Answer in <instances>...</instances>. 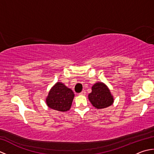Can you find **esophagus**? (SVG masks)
Returning <instances> with one entry per match:
<instances>
[{
	"instance_id": "1",
	"label": "esophagus",
	"mask_w": 154,
	"mask_h": 154,
	"mask_svg": "<svg viewBox=\"0 0 154 154\" xmlns=\"http://www.w3.org/2000/svg\"><path fill=\"white\" fill-rule=\"evenodd\" d=\"M79 94H80V95H85V94H86V92H85V91H82V92H81L80 93H79Z\"/></svg>"
}]
</instances>
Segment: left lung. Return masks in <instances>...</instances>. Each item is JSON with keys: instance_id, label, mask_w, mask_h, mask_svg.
<instances>
[{"instance_id": "1", "label": "left lung", "mask_w": 154, "mask_h": 154, "mask_svg": "<svg viewBox=\"0 0 154 154\" xmlns=\"http://www.w3.org/2000/svg\"><path fill=\"white\" fill-rule=\"evenodd\" d=\"M89 99L93 106L98 109H104L113 103V97L108 87L103 83H97L92 87Z\"/></svg>"}]
</instances>
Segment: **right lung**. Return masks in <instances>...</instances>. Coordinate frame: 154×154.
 <instances>
[{
  "label": "right lung",
  "instance_id": "add662e5",
  "mask_svg": "<svg viewBox=\"0 0 154 154\" xmlns=\"http://www.w3.org/2000/svg\"><path fill=\"white\" fill-rule=\"evenodd\" d=\"M73 98V91L58 82L49 92L46 103L51 109L65 112L70 109Z\"/></svg>",
  "mask_w": 154,
  "mask_h": 154
}]
</instances>
